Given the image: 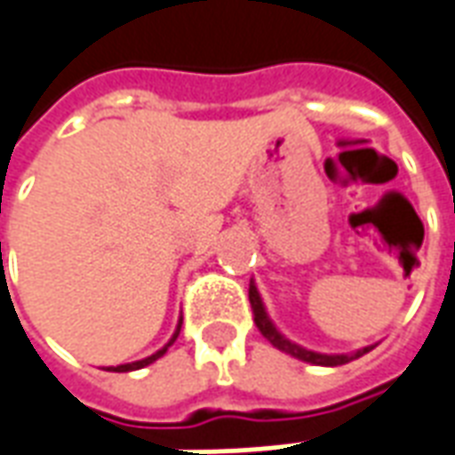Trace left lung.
I'll list each match as a JSON object with an SVG mask.
<instances>
[{
    "label": "left lung",
    "instance_id": "1",
    "mask_svg": "<svg viewBox=\"0 0 455 455\" xmlns=\"http://www.w3.org/2000/svg\"><path fill=\"white\" fill-rule=\"evenodd\" d=\"M249 300H251V307H253V323H256V327L260 330V335L268 339L273 347L283 349L285 355H293V357H298V360L310 362V364H323V367H338V364H347V362L357 360V357H362V355H367L370 349H374V345H371V347H362L357 349V352H349V355H323V352L305 349L300 347V345L291 342L288 338H283L281 332H278V327L271 323V317H268L266 307H263V300H260L259 288H256L253 283L249 285Z\"/></svg>",
    "mask_w": 455,
    "mask_h": 455
}]
</instances>
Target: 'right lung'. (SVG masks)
Segmentation results:
<instances>
[{
	"label": "right lung",
	"mask_w": 455,
	"mask_h": 455,
	"mask_svg": "<svg viewBox=\"0 0 455 455\" xmlns=\"http://www.w3.org/2000/svg\"><path fill=\"white\" fill-rule=\"evenodd\" d=\"M180 330H182V320H180V325H177V330H174L172 339H170V342H167V345H164V347H162V349H157V352H155V355H150V357H145V360L130 362V364H117V367H110V370H113V371H132V370H142V367H148V364H152V362H155V360H160L162 355H164V352H167V347H170V345H172L174 339H177V335H180Z\"/></svg>",
	"instance_id": "obj_1"
}]
</instances>
